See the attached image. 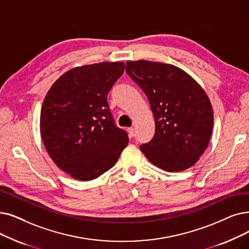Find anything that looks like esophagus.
I'll return each instance as SVG.
<instances>
[{
    "label": "esophagus",
    "instance_id": "1",
    "mask_svg": "<svg viewBox=\"0 0 249 249\" xmlns=\"http://www.w3.org/2000/svg\"><path fill=\"white\" fill-rule=\"evenodd\" d=\"M127 131H128V134H129V136H130V137H133V136H134L135 132H134V128H133V127L128 128V129H127Z\"/></svg>",
    "mask_w": 249,
    "mask_h": 249
}]
</instances>
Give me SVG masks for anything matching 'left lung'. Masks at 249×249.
<instances>
[{"mask_svg": "<svg viewBox=\"0 0 249 249\" xmlns=\"http://www.w3.org/2000/svg\"><path fill=\"white\" fill-rule=\"evenodd\" d=\"M126 72L147 96L156 130L140 145L150 163L167 172L193 166L207 148L213 130L211 102L199 84L171 64L127 61Z\"/></svg>", "mask_w": 249, "mask_h": 249, "instance_id": "obj_1", "label": "left lung"}]
</instances>
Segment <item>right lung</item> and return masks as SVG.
<instances>
[{
  "label": "right lung",
  "mask_w": 249,
  "mask_h": 249,
  "mask_svg": "<svg viewBox=\"0 0 249 249\" xmlns=\"http://www.w3.org/2000/svg\"><path fill=\"white\" fill-rule=\"evenodd\" d=\"M123 62L71 69L53 84L40 113V134L55 164L89 181L110 170L128 143L115 124L107 95L124 72Z\"/></svg>",
  "instance_id": "obj_1"
}]
</instances>
